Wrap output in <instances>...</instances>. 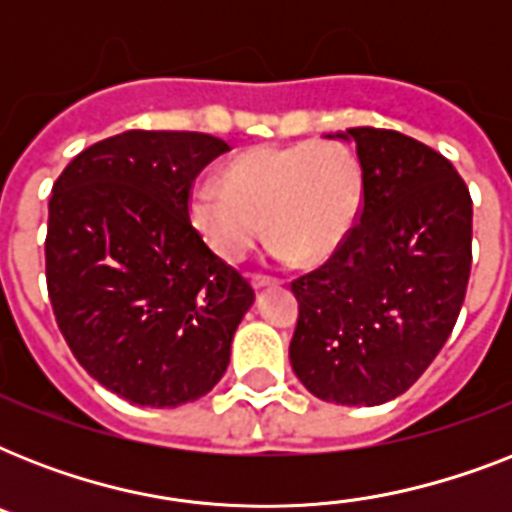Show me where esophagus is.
I'll return each instance as SVG.
<instances>
[{
	"label": "esophagus",
	"instance_id": "1",
	"mask_svg": "<svg viewBox=\"0 0 512 512\" xmlns=\"http://www.w3.org/2000/svg\"><path fill=\"white\" fill-rule=\"evenodd\" d=\"M249 281H252V287H255V289H263V287H271V284H279V279H273V276H268V273H252V276H249Z\"/></svg>",
	"mask_w": 512,
	"mask_h": 512
}]
</instances>
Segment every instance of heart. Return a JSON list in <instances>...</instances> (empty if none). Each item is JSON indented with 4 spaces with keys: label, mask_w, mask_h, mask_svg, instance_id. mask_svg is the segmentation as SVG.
Masks as SVG:
<instances>
[{
    "label": "heart",
    "mask_w": 512,
    "mask_h": 512,
    "mask_svg": "<svg viewBox=\"0 0 512 512\" xmlns=\"http://www.w3.org/2000/svg\"><path fill=\"white\" fill-rule=\"evenodd\" d=\"M223 182L196 183L188 215L228 263L249 255L265 225L273 255L321 263L348 239L364 199L356 156L332 140L249 148L228 162Z\"/></svg>",
    "instance_id": "b5f03b06"
}]
</instances>
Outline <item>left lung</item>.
<instances>
[{"instance_id":"8db88e82","label":"left lung","mask_w":512,"mask_h":512,"mask_svg":"<svg viewBox=\"0 0 512 512\" xmlns=\"http://www.w3.org/2000/svg\"><path fill=\"white\" fill-rule=\"evenodd\" d=\"M345 135L361 162V212L335 255L292 281L289 361L321 401L377 406L412 388L452 335L473 263V199L420 140L374 127Z\"/></svg>"}]
</instances>
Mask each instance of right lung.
<instances>
[{"label": "right lung", "mask_w": 512, "mask_h": 512, "mask_svg": "<svg viewBox=\"0 0 512 512\" xmlns=\"http://www.w3.org/2000/svg\"><path fill=\"white\" fill-rule=\"evenodd\" d=\"M225 151L204 132L127 130L84 148L52 185V313L87 374L130 404L207 396L255 303L188 215L196 177Z\"/></svg>", "instance_id": "1"}]
</instances>
